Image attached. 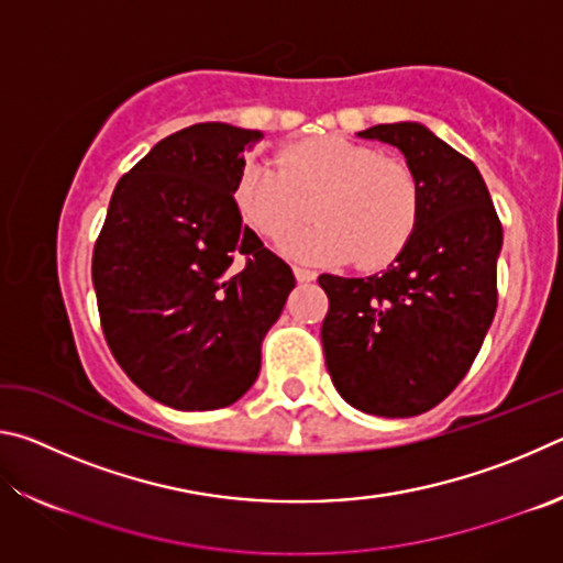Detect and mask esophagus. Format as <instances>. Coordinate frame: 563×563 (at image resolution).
I'll return each instance as SVG.
<instances>
[{
  "label": "esophagus",
  "mask_w": 563,
  "mask_h": 563,
  "mask_svg": "<svg viewBox=\"0 0 563 563\" xmlns=\"http://www.w3.org/2000/svg\"><path fill=\"white\" fill-rule=\"evenodd\" d=\"M292 273H295V278H298V283H310V280H316V278H318V273H316V271L302 268V265H295Z\"/></svg>",
  "instance_id": "1"
}]
</instances>
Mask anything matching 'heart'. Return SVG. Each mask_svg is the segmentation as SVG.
I'll return each instance as SVG.
<instances>
[{
	"instance_id": "b5f03b06",
	"label": "heart",
	"mask_w": 563,
	"mask_h": 563,
	"mask_svg": "<svg viewBox=\"0 0 563 563\" xmlns=\"http://www.w3.org/2000/svg\"><path fill=\"white\" fill-rule=\"evenodd\" d=\"M235 201L245 221L278 243L309 220L321 223L283 243L292 258L362 268L395 261L415 235L422 190L405 161L342 136H318L283 148L280 164L251 161L238 178Z\"/></svg>"
}]
</instances>
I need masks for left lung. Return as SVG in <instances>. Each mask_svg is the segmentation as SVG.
Returning a JSON list of instances; mask_svg holds the SVG:
<instances>
[{"mask_svg":"<svg viewBox=\"0 0 563 563\" xmlns=\"http://www.w3.org/2000/svg\"><path fill=\"white\" fill-rule=\"evenodd\" d=\"M402 151L422 190L415 235L385 273L318 283L325 365L345 402L377 417L422 415L470 373L497 312L501 223L470 158L422 123L360 131Z\"/></svg>","mask_w":563,"mask_h":563,"instance_id":"left-lung-1","label":"left lung"}]
</instances>
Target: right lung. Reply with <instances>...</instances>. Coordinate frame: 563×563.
<instances>
[{"mask_svg": "<svg viewBox=\"0 0 563 563\" xmlns=\"http://www.w3.org/2000/svg\"><path fill=\"white\" fill-rule=\"evenodd\" d=\"M261 131L208 121L170 133L113 188L91 280L111 355L174 409H218L261 373L265 332L295 288L235 203Z\"/></svg>", "mask_w": 563, "mask_h": 563, "instance_id": "obj_1", "label": "right lung"}]
</instances>
